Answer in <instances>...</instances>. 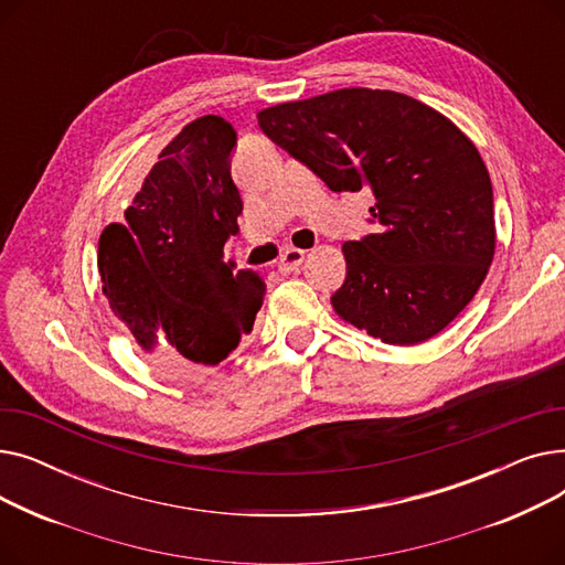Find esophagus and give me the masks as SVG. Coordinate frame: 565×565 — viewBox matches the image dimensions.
<instances>
[{"mask_svg":"<svg viewBox=\"0 0 565 565\" xmlns=\"http://www.w3.org/2000/svg\"><path fill=\"white\" fill-rule=\"evenodd\" d=\"M302 260H305V252L302 249H286L284 254H281V258H279V270L281 273H292V270H298V267L302 265Z\"/></svg>","mask_w":565,"mask_h":565,"instance_id":"obj_1","label":"esophagus"}]
</instances>
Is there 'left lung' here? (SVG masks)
Masks as SVG:
<instances>
[{
  "label": "left lung",
  "mask_w": 565,
  "mask_h": 565,
  "mask_svg": "<svg viewBox=\"0 0 565 565\" xmlns=\"http://www.w3.org/2000/svg\"><path fill=\"white\" fill-rule=\"evenodd\" d=\"M334 192L375 196L377 233L343 245L334 311L392 345L424 343L471 302L494 256L490 173L447 116L405 94L339 88L258 111Z\"/></svg>",
  "instance_id": "left-lung-1"
}]
</instances>
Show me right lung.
I'll list each match as a JSON object with an SVG mask.
<instances>
[{"mask_svg": "<svg viewBox=\"0 0 565 565\" xmlns=\"http://www.w3.org/2000/svg\"><path fill=\"white\" fill-rule=\"evenodd\" d=\"M235 130L207 114L160 153L98 243L103 292L139 348L175 375L217 366L252 332L265 284L224 260L243 199L231 178Z\"/></svg>", "mask_w": 565, "mask_h": 565, "instance_id": "right-lung-1", "label": "right lung"}]
</instances>
